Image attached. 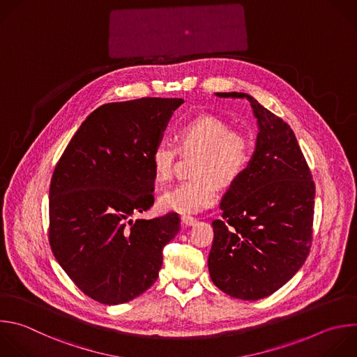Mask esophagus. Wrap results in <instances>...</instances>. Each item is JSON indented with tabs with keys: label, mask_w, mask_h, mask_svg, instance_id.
Returning a JSON list of instances; mask_svg holds the SVG:
<instances>
[{
	"label": "esophagus",
	"mask_w": 357,
	"mask_h": 357,
	"mask_svg": "<svg viewBox=\"0 0 357 357\" xmlns=\"http://www.w3.org/2000/svg\"><path fill=\"white\" fill-rule=\"evenodd\" d=\"M181 221H182L183 227H190V225H193L196 222V220L193 217H190V215H182Z\"/></svg>",
	"instance_id": "1"
}]
</instances>
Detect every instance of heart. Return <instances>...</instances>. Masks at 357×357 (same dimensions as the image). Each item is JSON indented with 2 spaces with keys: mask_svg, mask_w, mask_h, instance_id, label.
<instances>
[{
  "mask_svg": "<svg viewBox=\"0 0 357 357\" xmlns=\"http://www.w3.org/2000/svg\"><path fill=\"white\" fill-rule=\"evenodd\" d=\"M176 145L158 142L151 154L154 178L168 182L174 175L178 150L183 154L197 153L192 175L167 190L160 206L164 210L193 214L211 207L218 197V186L229 189L245 175L252 160V143L247 135L229 130V126L213 114L189 119L175 130Z\"/></svg>",
  "mask_w": 357,
  "mask_h": 357,
  "instance_id": "heart-1",
  "label": "heart"
}]
</instances>
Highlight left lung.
<instances>
[{"mask_svg":"<svg viewBox=\"0 0 357 357\" xmlns=\"http://www.w3.org/2000/svg\"><path fill=\"white\" fill-rule=\"evenodd\" d=\"M257 150L248 171L221 202L211 222L208 254L213 283L240 300H259L286 284L304 265L312 243L315 183L291 128L257 99Z\"/></svg>","mask_w":357,"mask_h":357,"instance_id":"left-lung-1","label":"left lung"}]
</instances>
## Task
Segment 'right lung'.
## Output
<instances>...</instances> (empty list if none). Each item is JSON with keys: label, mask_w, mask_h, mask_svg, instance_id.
Instances as JSON below:
<instances>
[{"label": "right lung", "mask_w": 357, "mask_h": 357, "mask_svg": "<svg viewBox=\"0 0 357 357\" xmlns=\"http://www.w3.org/2000/svg\"><path fill=\"white\" fill-rule=\"evenodd\" d=\"M181 98L105 103L75 132L49 190V243L54 258L88 297L122 304L150 289L162 250L181 228L178 213L130 217L154 204L150 154Z\"/></svg>", "instance_id": "right-lung-1"}]
</instances>
